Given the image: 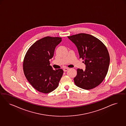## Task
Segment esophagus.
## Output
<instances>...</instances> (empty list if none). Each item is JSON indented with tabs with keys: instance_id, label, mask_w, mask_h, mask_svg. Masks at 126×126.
Listing matches in <instances>:
<instances>
[{
	"instance_id": "1",
	"label": "esophagus",
	"mask_w": 126,
	"mask_h": 126,
	"mask_svg": "<svg viewBox=\"0 0 126 126\" xmlns=\"http://www.w3.org/2000/svg\"><path fill=\"white\" fill-rule=\"evenodd\" d=\"M69 68H64V69H63V71H64V72H67Z\"/></svg>"
}]
</instances>
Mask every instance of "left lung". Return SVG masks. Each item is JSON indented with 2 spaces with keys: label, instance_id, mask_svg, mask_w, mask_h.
<instances>
[{
  "label": "left lung",
  "instance_id": "obj_1",
  "mask_svg": "<svg viewBox=\"0 0 126 126\" xmlns=\"http://www.w3.org/2000/svg\"><path fill=\"white\" fill-rule=\"evenodd\" d=\"M76 45L79 58L84 60L85 69H78L74 78L79 88L90 90L101 84L107 75L110 58L106 47L99 39L84 33L67 36Z\"/></svg>",
  "mask_w": 126,
  "mask_h": 126
}]
</instances>
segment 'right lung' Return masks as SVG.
Here are the masks:
<instances>
[{
  "instance_id": "add662e5",
  "label": "right lung",
  "mask_w": 126,
  "mask_h": 126,
  "mask_svg": "<svg viewBox=\"0 0 126 126\" xmlns=\"http://www.w3.org/2000/svg\"><path fill=\"white\" fill-rule=\"evenodd\" d=\"M61 37L47 36L31 46L24 59L23 68L29 82L38 91L44 93L57 88L62 76L61 69L53 70L50 59L53 56L56 47L61 42Z\"/></svg>"
}]
</instances>
